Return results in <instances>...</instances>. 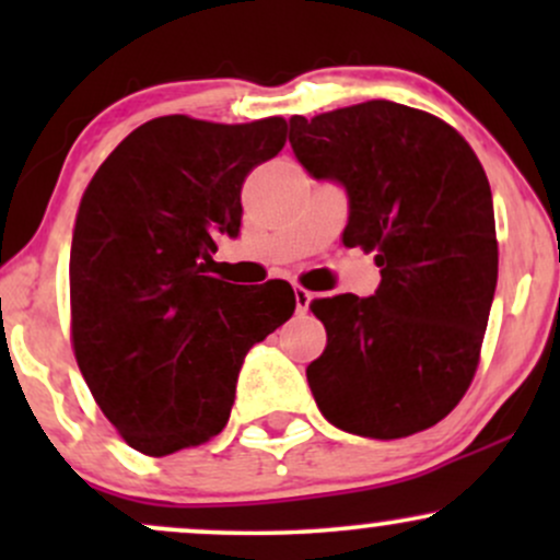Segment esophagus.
<instances>
[{
    "mask_svg": "<svg viewBox=\"0 0 560 560\" xmlns=\"http://www.w3.org/2000/svg\"><path fill=\"white\" fill-rule=\"evenodd\" d=\"M311 300H313V294L307 292L305 287H294V302H298V313H305L307 307H311Z\"/></svg>",
    "mask_w": 560,
    "mask_h": 560,
    "instance_id": "esophagus-1",
    "label": "esophagus"
}]
</instances>
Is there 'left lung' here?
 Wrapping results in <instances>:
<instances>
[{
  "label": "left lung",
  "instance_id": "8db88e82",
  "mask_svg": "<svg viewBox=\"0 0 560 560\" xmlns=\"http://www.w3.org/2000/svg\"><path fill=\"white\" fill-rule=\"evenodd\" d=\"M305 171L347 189L345 247L376 253L371 298L313 300L326 350L307 384L326 421L400 440L442 421L477 374L498 284L492 191L479 158L432 113L371 100L294 115Z\"/></svg>",
  "mask_w": 560,
  "mask_h": 560
}]
</instances>
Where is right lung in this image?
I'll return each mask as SVG.
<instances>
[{"instance_id": "right-lung-1", "label": "right lung", "mask_w": 560, "mask_h": 560, "mask_svg": "<svg viewBox=\"0 0 560 560\" xmlns=\"http://www.w3.org/2000/svg\"><path fill=\"white\" fill-rule=\"evenodd\" d=\"M287 141L284 118L147 120L94 173L70 247V342L107 421L163 458L226 427L244 355L294 313L287 281L208 276L242 226V184Z\"/></svg>"}]
</instances>
